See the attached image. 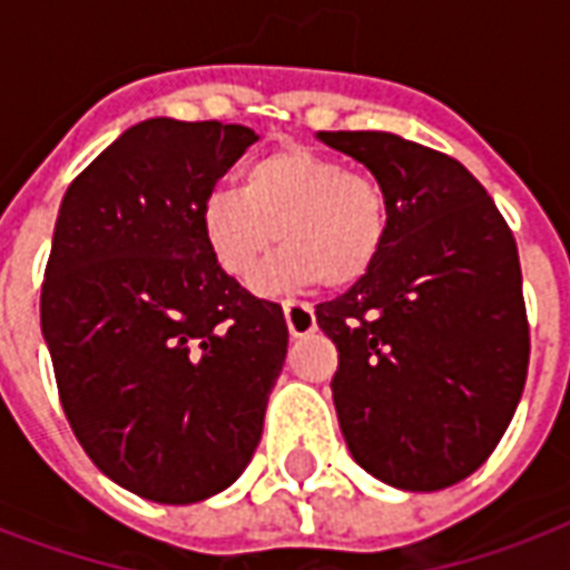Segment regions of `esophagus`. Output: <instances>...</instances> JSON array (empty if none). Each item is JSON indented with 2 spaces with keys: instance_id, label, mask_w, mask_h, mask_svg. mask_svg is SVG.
<instances>
[{
  "instance_id": "1",
  "label": "esophagus",
  "mask_w": 570,
  "mask_h": 570,
  "mask_svg": "<svg viewBox=\"0 0 570 570\" xmlns=\"http://www.w3.org/2000/svg\"><path fill=\"white\" fill-rule=\"evenodd\" d=\"M284 317L286 328L293 338H305L317 328V317H314V307L305 305V302H284Z\"/></svg>"
}]
</instances>
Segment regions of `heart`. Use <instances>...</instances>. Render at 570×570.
<instances>
[{"label":"heart","instance_id":"heart-1","mask_svg":"<svg viewBox=\"0 0 570 570\" xmlns=\"http://www.w3.org/2000/svg\"><path fill=\"white\" fill-rule=\"evenodd\" d=\"M386 193L365 171L311 147H277L253 159L238 189H214L199 208V235L223 274L247 281L268 247H284L256 274V289L281 293L323 281L360 284L386 244Z\"/></svg>","mask_w":570,"mask_h":570}]
</instances>
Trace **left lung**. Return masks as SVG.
<instances>
[{"mask_svg": "<svg viewBox=\"0 0 570 570\" xmlns=\"http://www.w3.org/2000/svg\"><path fill=\"white\" fill-rule=\"evenodd\" d=\"M386 193L377 263L317 305L338 347L332 402L371 478L435 492L474 474L513 420L529 371L517 242L453 156L392 132H317Z\"/></svg>", "mask_w": 570, "mask_h": 570, "instance_id": "left-lung-1", "label": "left lung"}]
</instances>
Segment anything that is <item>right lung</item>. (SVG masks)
I'll use <instances>...</instances> for the list:
<instances>
[{
    "label": "right lung",
    "instance_id": "right-lung-1",
    "mask_svg": "<svg viewBox=\"0 0 570 570\" xmlns=\"http://www.w3.org/2000/svg\"><path fill=\"white\" fill-rule=\"evenodd\" d=\"M259 135L154 117L62 196L41 335L92 465L156 504L229 489L259 446L286 360L281 305L223 274L199 235L217 178Z\"/></svg>",
    "mask_w": 570,
    "mask_h": 570
}]
</instances>
